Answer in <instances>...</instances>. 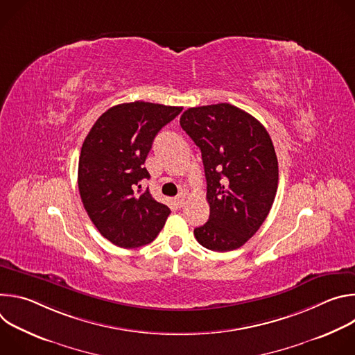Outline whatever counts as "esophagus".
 I'll return each instance as SVG.
<instances>
[{
    "mask_svg": "<svg viewBox=\"0 0 355 355\" xmlns=\"http://www.w3.org/2000/svg\"><path fill=\"white\" fill-rule=\"evenodd\" d=\"M185 202H187V196H185L184 192H181V193L175 198V205H177L178 208H182V207L185 205Z\"/></svg>",
    "mask_w": 355,
    "mask_h": 355,
    "instance_id": "1",
    "label": "esophagus"
}]
</instances>
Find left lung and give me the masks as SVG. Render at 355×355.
<instances>
[{
  "mask_svg": "<svg viewBox=\"0 0 355 355\" xmlns=\"http://www.w3.org/2000/svg\"><path fill=\"white\" fill-rule=\"evenodd\" d=\"M180 125L200 148L211 208L208 222L193 234L208 250H236L256 234L274 204L272 140L254 116L230 104L188 108Z\"/></svg>",
  "mask_w": 355,
  "mask_h": 355,
  "instance_id": "1",
  "label": "left lung"
}]
</instances>
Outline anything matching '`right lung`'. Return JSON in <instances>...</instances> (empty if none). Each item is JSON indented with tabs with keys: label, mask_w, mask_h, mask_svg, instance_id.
Returning a JSON list of instances; mask_svg holds the SVG:
<instances>
[{
	"label": "right lung",
	"mask_w": 355,
	"mask_h": 355,
	"mask_svg": "<svg viewBox=\"0 0 355 355\" xmlns=\"http://www.w3.org/2000/svg\"><path fill=\"white\" fill-rule=\"evenodd\" d=\"M182 111L181 107L135 101L101 115L88 132L78 160L83 205L98 232L123 248L153 241L170 208L157 202L141 180L156 135Z\"/></svg>",
	"instance_id": "1"
}]
</instances>
